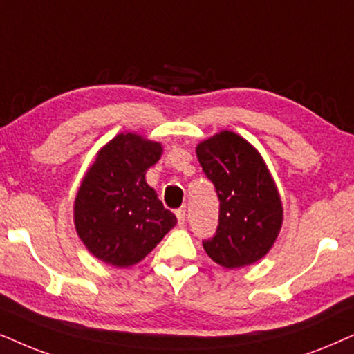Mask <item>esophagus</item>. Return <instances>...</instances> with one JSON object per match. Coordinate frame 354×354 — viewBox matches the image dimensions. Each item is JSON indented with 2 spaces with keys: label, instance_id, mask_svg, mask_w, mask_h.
Masks as SVG:
<instances>
[{
  "label": "esophagus",
  "instance_id": "obj_1",
  "mask_svg": "<svg viewBox=\"0 0 354 354\" xmlns=\"http://www.w3.org/2000/svg\"><path fill=\"white\" fill-rule=\"evenodd\" d=\"M176 218H178V225L180 227L185 225V222H186V209L185 207L176 210Z\"/></svg>",
  "mask_w": 354,
  "mask_h": 354
}]
</instances>
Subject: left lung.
<instances>
[{"label": "left lung", "instance_id": "1", "mask_svg": "<svg viewBox=\"0 0 354 354\" xmlns=\"http://www.w3.org/2000/svg\"><path fill=\"white\" fill-rule=\"evenodd\" d=\"M196 155L221 201L216 235L203 241L205 253L227 270L253 265L283 227V203L265 160L232 131L205 138Z\"/></svg>", "mask_w": 354, "mask_h": 354}]
</instances>
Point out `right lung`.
I'll use <instances>...</instances> for the list:
<instances>
[{
  "mask_svg": "<svg viewBox=\"0 0 354 354\" xmlns=\"http://www.w3.org/2000/svg\"><path fill=\"white\" fill-rule=\"evenodd\" d=\"M162 151L160 142L118 133L84 173L73 204L75 229L88 252L106 265H137L176 225L145 180Z\"/></svg>",
  "mask_w": 354,
  "mask_h": 354,
  "instance_id": "add662e5",
  "label": "right lung"
}]
</instances>
